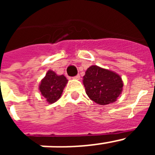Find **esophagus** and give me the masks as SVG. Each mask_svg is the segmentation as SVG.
I'll return each mask as SVG.
<instances>
[{"instance_id":"34e87169","label":"esophagus","mask_w":155,"mask_h":155,"mask_svg":"<svg viewBox=\"0 0 155 155\" xmlns=\"http://www.w3.org/2000/svg\"><path fill=\"white\" fill-rule=\"evenodd\" d=\"M80 74H78V75H76V76L75 77H74V79H77V80H79V79H80Z\"/></svg>"}]
</instances>
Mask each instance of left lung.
<instances>
[{
    "label": "left lung",
    "instance_id": "1",
    "mask_svg": "<svg viewBox=\"0 0 155 155\" xmlns=\"http://www.w3.org/2000/svg\"><path fill=\"white\" fill-rule=\"evenodd\" d=\"M83 84L90 99L101 105L116 102L124 87L120 75L96 65L87 68L83 77Z\"/></svg>",
    "mask_w": 155,
    "mask_h": 155
}]
</instances>
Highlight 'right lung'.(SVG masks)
Segmentation results:
<instances>
[{
	"label": "right lung",
	"mask_w": 155,
	"mask_h": 155,
	"mask_svg": "<svg viewBox=\"0 0 155 155\" xmlns=\"http://www.w3.org/2000/svg\"><path fill=\"white\" fill-rule=\"evenodd\" d=\"M68 81L64 75H57L50 70L41 81L39 89L48 103H54L61 98Z\"/></svg>",
	"instance_id": "obj_1"
}]
</instances>
